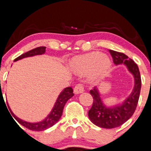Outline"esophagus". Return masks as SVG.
I'll list each match as a JSON object with an SVG mask.
<instances>
[{
    "label": "esophagus",
    "mask_w": 151,
    "mask_h": 151,
    "mask_svg": "<svg viewBox=\"0 0 151 151\" xmlns=\"http://www.w3.org/2000/svg\"><path fill=\"white\" fill-rule=\"evenodd\" d=\"M74 92L76 94H80L84 92V85L82 84H77L74 88Z\"/></svg>",
    "instance_id": "obj_1"
}]
</instances>
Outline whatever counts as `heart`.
<instances>
[{"label":"heart","instance_id":"b5f03b06","mask_svg":"<svg viewBox=\"0 0 151 151\" xmlns=\"http://www.w3.org/2000/svg\"><path fill=\"white\" fill-rule=\"evenodd\" d=\"M111 65L110 58L107 55L97 51L79 55L71 61V67L74 71L80 73H88L93 71L95 76L104 74L109 70Z\"/></svg>","mask_w":151,"mask_h":151}]
</instances>
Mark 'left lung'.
<instances>
[{
    "instance_id": "1",
    "label": "left lung",
    "mask_w": 151,
    "mask_h": 151,
    "mask_svg": "<svg viewBox=\"0 0 151 151\" xmlns=\"http://www.w3.org/2000/svg\"><path fill=\"white\" fill-rule=\"evenodd\" d=\"M114 64L124 63L134 76V85L130 96L122 104L108 107L102 102L100 93L96 87L90 91L93 96V104L88 111L90 121L96 126L106 129L118 127L125 123L133 115L137 103L141 89V77L139 68L134 61L127 55L115 50H109Z\"/></svg>"
}]
</instances>
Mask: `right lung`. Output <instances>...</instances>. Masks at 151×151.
<instances>
[{
    "mask_svg": "<svg viewBox=\"0 0 151 151\" xmlns=\"http://www.w3.org/2000/svg\"><path fill=\"white\" fill-rule=\"evenodd\" d=\"M45 48H46V47L44 46L36 47V48L32 49V50H29V51L27 52V53H23L22 55L17 57L16 59H14V61H18V60L22 59V58H27V57L43 54L45 52ZM73 96H74L73 89L71 88V87L63 89V91L60 93L58 98H57L56 102H55L54 106H53V109H52V111H50V113L47 115V116L45 119H43L41 122H36V123L27 122L26 121H24V120L18 118V117L12 111L9 105H8V107H9L10 112H12V116H14V118L20 124H22V126L25 127L30 130H33V131H43V130H45L48 129V128L51 127L52 126H53L55 123H57V122H58V120L60 119V118H61V116H62L63 109L65 104L67 102L68 100L70 99Z\"/></svg>",
    "mask_w": 151,
    "mask_h": 151,
    "instance_id": "add662e5",
    "label": "right lung"
}]
</instances>
